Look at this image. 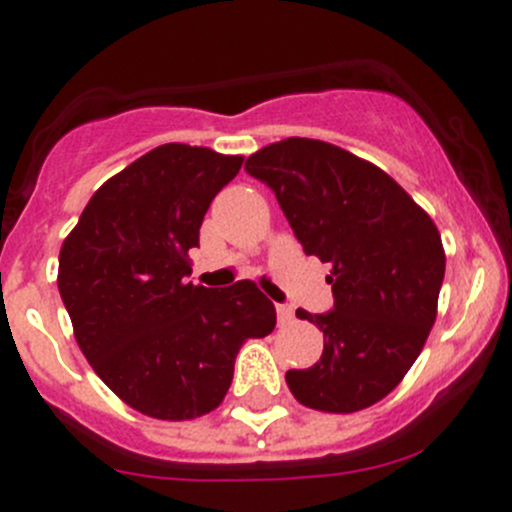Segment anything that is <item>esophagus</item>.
I'll list each match as a JSON object with an SVG mask.
<instances>
[{
	"label": "esophagus",
	"instance_id": "obj_1",
	"mask_svg": "<svg viewBox=\"0 0 512 512\" xmlns=\"http://www.w3.org/2000/svg\"><path fill=\"white\" fill-rule=\"evenodd\" d=\"M295 320V310L290 305H277V322L280 325H290Z\"/></svg>",
	"mask_w": 512,
	"mask_h": 512
}]
</instances>
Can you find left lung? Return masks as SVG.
Masks as SVG:
<instances>
[{
	"instance_id": "1",
	"label": "left lung",
	"mask_w": 512,
	"mask_h": 512,
	"mask_svg": "<svg viewBox=\"0 0 512 512\" xmlns=\"http://www.w3.org/2000/svg\"><path fill=\"white\" fill-rule=\"evenodd\" d=\"M245 170L275 192L305 255L330 262L332 310H297L325 335L322 357L287 370V388L312 410L370 408L398 388L435 322L445 277L438 227L380 167L327 142H275Z\"/></svg>"
}]
</instances>
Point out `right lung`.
<instances>
[{
    "label": "right lung",
    "instance_id": "right-lung-1",
    "mask_svg": "<svg viewBox=\"0 0 512 512\" xmlns=\"http://www.w3.org/2000/svg\"><path fill=\"white\" fill-rule=\"evenodd\" d=\"M242 157L162 145L104 182L59 252V295L84 357L114 395L157 420L210 413L247 337L275 330L255 282L192 285L187 252Z\"/></svg>",
    "mask_w": 512,
    "mask_h": 512
}]
</instances>
